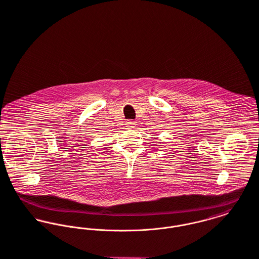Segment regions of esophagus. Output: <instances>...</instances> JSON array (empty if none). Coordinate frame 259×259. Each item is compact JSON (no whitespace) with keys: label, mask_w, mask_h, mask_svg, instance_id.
<instances>
[{"label":"esophagus","mask_w":259,"mask_h":259,"mask_svg":"<svg viewBox=\"0 0 259 259\" xmlns=\"http://www.w3.org/2000/svg\"><path fill=\"white\" fill-rule=\"evenodd\" d=\"M126 125H127V127H128V128H135L136 123H135L134 121H128V122L126 123Z\"/></svg>","instance_id":"34e87169"}]
</instances>
